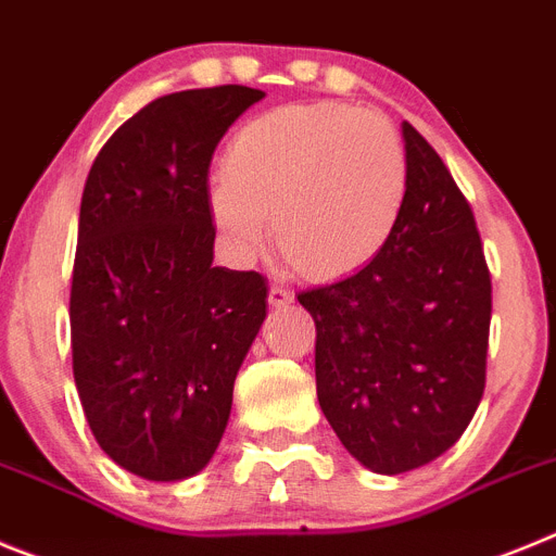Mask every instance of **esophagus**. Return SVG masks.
I'll return each mask as SVG.
<instances>
[{
  "instance_id": "obj_1",
  "label": "esophagus",
  "mask_w": 556,
  "mask_h": 556,
  "mask_svg": "<svg viewBox=\"0 0 556 556\" xmlns=\"http://www.w3.org/2000/svg\"><path fill=\"white\" fill-rule=\"evenodd\" d=\"M293 302V290L285 288V285H271L268 288V304L271 307H288V304Z\"/></svg>"
}]
</instances>
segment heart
I'll use <instances>...</instances> for the list:
<instances>
[{
    "label": "heart",
    "mask_w": 556,
    "mask_h": 556,
    "mask_svg": "<svg viewBox=\"0 0 556 556\" xmlns=\"http://www.w3.org/2000/svg\"><path fill=\"white\" fill-rule=\"evenodd\" d=\"M407 191V149L388 118L334 102L285 104L232 135L210 210L247 254L263 249L274 218L290 266L338 279L382 252Z\"/></svg>",
    "instance_id": "b5f03b06"
}]
</instances>
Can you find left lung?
I'll list each match as a JSON object with an SVG mask.
<instances>
[{
    "label": "left lung",
    "mask_w": 556,
    "mask_h": 556,
    "mask_svg": "<svg viewBox=\"0 0 556 556\" xmlns=\"http://www.w3.org/2000/svg\"><path fill=\"white\" fill-rule=\"evenodd\" d=\"M409 191L382 252L340 282L299 293L315 321V390L327 421L374 473L432 463L484 393L490 271L473 210L413 124Z\"/></svg>",
    "instance_id": "8db88e82"
}]
</instances>
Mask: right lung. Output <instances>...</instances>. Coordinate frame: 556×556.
Returning a JSON list of instances; mask_svg holds the SVG:
<instances>
[{"label": "right lung", "instance_id": "right-lung-1", "mask_svg": "<svg viewBox=\"0 0 556 556\" xmlns=\"http://www.w3.org/2000/svg\"><path fill=\"white\" fill-rule=\"evenodd\" d=\"M263 97L218 85L154 99L110 135L85 179L74 382L102 452L152 482L210 463L266 318L263 274L213 266L207 191L218 141Z\"/></svg>", "mask_w": 556, "mask_h": 556}]
</instances>
